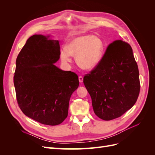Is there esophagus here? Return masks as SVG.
Instances as JSON below:
<instances>
[{"mask_svg":"<svg viewBox=\"0 0 155 155\" xmlns=\"http://www.w3.org/2000/svg\"><path fill=\"white\" fill-rule=\"evenodd\" d=\"M79 82H80V83H82V82H83V76H79Z\"/></svg>","mask_w":155,"mask_h":155,"instance_id":"esophagus-1","label":"esophagus"}]
</instances>
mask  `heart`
Returning <instances> with one entry per match:
<instances>
[{
	"mask_svg": "<svg viewBox=\"0 0 155 155\" xmlns=\"http://www.w3.org/2000/svg\"><path fill=\"white\" fill-rule=\"evenodd\" d=\"M104 50V43L96 35H82L74 37L67 44V48L63 47L60 57L64 63H70L72 55L76 56L78 64L81 68L91 70L100 63Z\"/></svg>",
	"mask_w": 155,
	"mask_h": 155,
	"instance_id": "1",
	"label": "heart"
}]
</instances>
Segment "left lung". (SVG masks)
Instances as JSON below:
<instances>
[{"label": "left lung", "mask_w": 155, "mask_h": 155, "mask_svg": "<svg viewBox=\"0 0 155 155\" xmlns=\"http://www.w3.org/2000/svg\"><path fill=\"white\" fill-rule=\"evenodd\" d=\"M83 83L100 118L113 120L132 108L139 96L140 83L130 45L121 40L112 42L99 64L84 76Z\"/></svg>", "instance_id": "8db88e82"}]
</instances>
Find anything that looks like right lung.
<instances>
[{"label": "right lung", "mask_w": 155, "mask_h": 155, "mask_svg": "<svg viewBox=\"0 0 155 155\" xmlns=\"http://www.w3.org/2000/svg\"><path fill=\"white\" fill-rule=\"evenodd\" d=\"M34 35L18 54L13 77L18 107L44 125H57L68 116L70 98L79 86L76 74L54 64L59 59L58 41Z\"/></svg>", "instance_id": "1"}]
</instances>
